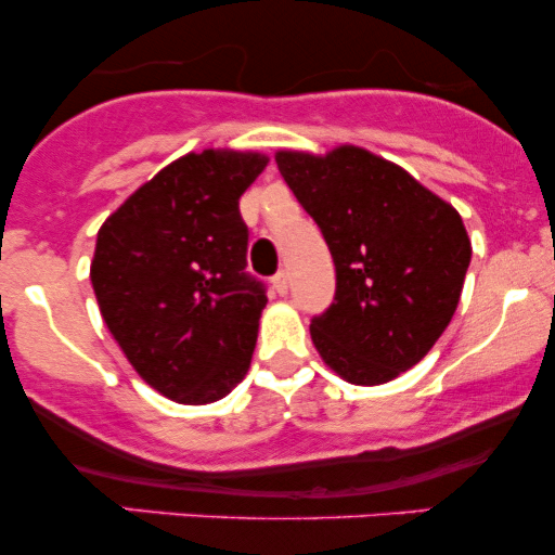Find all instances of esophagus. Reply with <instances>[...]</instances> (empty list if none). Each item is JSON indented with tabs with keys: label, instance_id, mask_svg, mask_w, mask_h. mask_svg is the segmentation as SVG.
Returning a JSON list of instances; mask_svg holds the SVG:
<instances>
[{
	"label": "esophagus",
	"instance_id": "obj_1",
	"mask_svg": "<svg viewBox=\"0 0 555 555\" xmlns=\"http://www.w3.org/2000/svg\"><path fill=\"white\" fill-rule=\"evenodd\" d=\"M273 289H276L279 295H286V292H289V273L279 271L276 276H273Z\"/></svg>",
	"mask_w": 555,
	"mask_h": 555
}]
</instances>
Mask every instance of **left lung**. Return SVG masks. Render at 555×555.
Returning a JSON list of instances; mask_svg holds the SVG:
<instances>
[{
    "label": "left lung",
    "mask_w": 555,
    "mask_h": 555,
    "mask_svg": "<svg viewBox=\"0 0 555 555\" xmlns=\"http://www.w3.org/2000/svg\"><path fill=\"white\" fill-rule=\"evenodd\" d=\"M276 167L336 266L334 302L310 323L318 354L349 384H388L456 313L473 258L460 211L360 145L279 151Z\"/></svg>",
    "instance_id": "8db88e82"
}]
</instances>
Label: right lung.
<instances>
[{
	"label": "right lung",
	"mask_w": 555,
	"mask_h": 555,
	"mask_svg": "<svg viewBox=\"0 0 555 555\" xmlns=\"http://www.w3.org/2000/svg\"><path fill=\"white\" fill-rule=\"evenodd\" d=\"M258 151L184 154L132 193L95 237L101 318L135 373L177 404H211L245 378L266 289L245 273L240 197Z\"/></svg>",
	"instance_id": "right-lung-1"
}]
</instances>
